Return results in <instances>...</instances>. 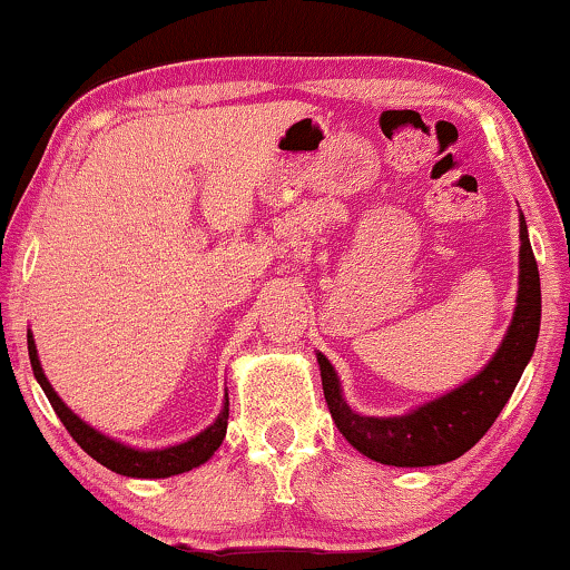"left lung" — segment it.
<instances>
[{"instance_id": "8db88e82", "label": "left lung", "mask_w": 570, "mask_h": 570, "mask_svg": "<svg viewBox=\"0 0 570 570\" xmlns=\"http://www.w3.org/2000/svg\"><path fill=\"white\" fill-rule=\"evenodd\" d=\"M519 240V293L509 330L485 368H480L451 392L417 404L404 415H361L342 396L334 365L326 361L324 353H316L326 407L350 446L379 464L435 466L454 462L488 433L517 389L527 363L532 361L537 337H540V272H537L527 220L521 213Z\"/></svg>"}]
</instances>
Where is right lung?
Wrapping results in <instances>:
<instances>
[{
    "label": "right lung",
    "mask_w": 570,
    "mask_h": 570,
    "mask_svg": "<svg viewBox=\"0 0 570 570\" xmlns=\"http://www.w3.org/2000/svg\"><path fill=\"white\" fill-rule=\"evenodd\" d=\"M28 355H30V365H33L36 381L41 384L43 394L49 396L53 412H57L61 423H65L69 435L80 443V449L85 451V454H90L96 462L108 466V470L116 474H124V478L160 480V478H170V474L189 472V470H194V466L205 464L207 459L213 456L217 449H220L225 431H228V389H225L220 415H217L213 420V425H207L205 431L191 435L189 441L176 443V446H166V449L127 446V443L116 441V439H111V435L100 433L98 428L85 423L77 412H72L65 402H61V396L53 392V386L49 384V379H46V373L41 368L36 340L30 330H28Z\"/></svg>",
    "instance_id": "add662e5"
}]
</instances>
